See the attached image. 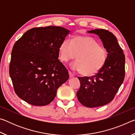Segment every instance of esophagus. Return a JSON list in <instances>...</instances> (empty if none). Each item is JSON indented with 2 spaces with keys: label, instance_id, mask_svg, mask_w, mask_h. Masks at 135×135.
Segmentation results:
<instances>
[{
  "label": "esophagus",
  "instance_id": "esophagus-1",
  "mask_svg": "<svg viewBox=\"0 0 135 135\" xmlns=\"http://www.w3.org/2000/svg\"><path fill=\"white\" fill-rule=\"evenodd\" d=\"M68 73H69V76H70V77H73L74 76V75L73 74V73L71 72V71H69L68 72Z\"/></svg>",
  "mask_w": 135,
  "mask_h": 135
}]
</instances>
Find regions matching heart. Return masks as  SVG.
Instances as JSON below:
<instances>
[{"label":"heart","mask_w":135,"mask_h":135,"mask_svg":"<svg viewBox=\"0 0 135 135\" xmlns=\"http://www.w3.org/2000/svg\"><path fill=\"white\" fill-rule=\"evenodd\" d=\"M59 50L61 60L65 62L77 56L78 60L72 64L71 68L82 71L86 76H92L99 72L107 60L105 48L89 36H76L71 41L64 38Z\"/></svg>","instance_id":"heart-1"}]
</instances>
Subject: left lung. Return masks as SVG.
<instances>
[{
    "label": "left lung",
    "instance_id": "8db88e82",
    "mask_svg": "<svg viewBox=\"0 0 135 135\" xmlns=\"http://www.w3.org/2000/svg\"><path fill=\"white\" fill-rule=\"evenodd\" d=\"M99 36L106 49L107 60L95 76L78 77L80 88L77 97L84 106L93 108L103 106L113 100L124 81L125 56L113 33L104 29L88 31Z\"/></svg>",
    "mask_w": 135,
    "mask_h": 135
}]
</instances>
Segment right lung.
I'll use <instances>...</instances> for the list:
<instances>
[{"mask_svg":"<svg viewBox=\"0 0 135 135\" xmlns=\"http://www.w3.org/2000/svg\"><path fill=\"white\" fill-rule=\"evenodd\" d=\"M69 33L61 27H36L15 43L9 74L21 99L35 106L46 105L54 99L57 89L69 78L58 59L59 46Z\"/></svg>","mask_w":135,"mask_h":135,"instance_id":"right-lung-1","label":"right lung"}]
</instances>
